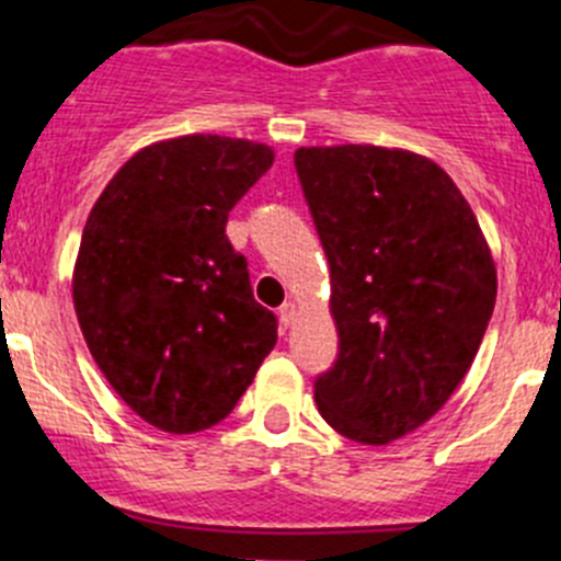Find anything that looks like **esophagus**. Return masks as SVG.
I'll list each match as a JSON object with an SVG mask.
<instances>
[{"label":"esophagus","instance_id":"obj_1","mask_svg":"<svg viewBox=\"0 0 561 561\" xmlns=\"http://www.w3.org/2000/svg\"><path fill=\"white\" fill-rule=\"evenodd\" d=\"M277 317H280V323L289 329L291 323H295V304H284L280 309H277Z\"/></svg>","mask_w":561,"mask_h":561}]
</instances>
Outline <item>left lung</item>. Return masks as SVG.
I'll list each match as a JSON object with an SVG mask.
<instances>
[{"label": "left lung", "instance_id": "obj_1", "mask_svg": "<svg viewBox=\"0 0 561 561\" xmlns=\"http://www.w3.org/2000/svg\"><path fill=\"white\" fill-rule=\"evenodd\" d=\"M331 270L334 365L314 401L340 435L390 444L433 419L480 348L497 272L447 171L399 148H297Z\"/></svg>", "mask_w": 561, "mask_h": 561}]
</instances>
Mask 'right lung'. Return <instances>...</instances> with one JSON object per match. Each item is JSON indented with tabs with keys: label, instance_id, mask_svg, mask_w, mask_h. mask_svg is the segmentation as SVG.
<instances>
[{
	"label": "right lung",
	"instance_id": "add662e5",
	"mask_svg": "<svg viewBox=\"0 0 561 561\" xmlns=\"http://www.w3.org/2000/svg\"><path fill=\"white\" fill-rule=\"evenodd\" d=\"M270 146L187 134L142 148L89 213L72 300L98 368L173 435L230 415L277 342L227 216L272 168Z\"/></svg>",
	"mask_w": 561,
	"mask_h": 561
}]
</instances>
